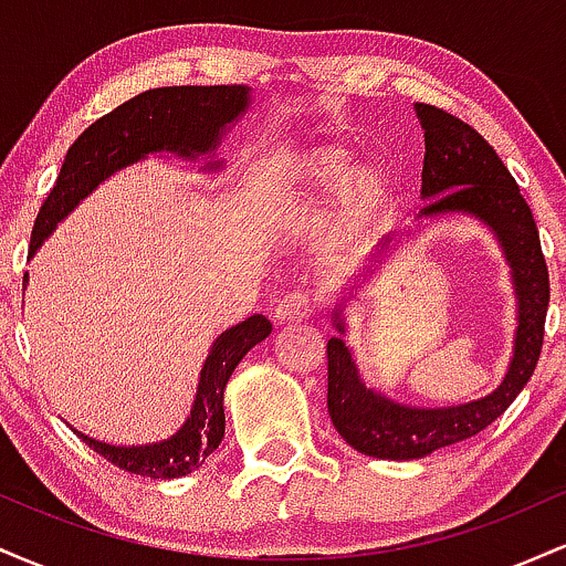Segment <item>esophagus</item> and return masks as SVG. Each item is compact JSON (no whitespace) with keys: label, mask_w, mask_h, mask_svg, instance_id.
<instances>
[{"label":"esophagus","mask_w":566,"mask_h":566,"mask_svg":"<svg viewBox=\"0 0 566 566\" xmlns=\"http://www.w3.org/2000/svg\"><path fill=\"white\" fill-rule=\"evenodd\" d=\"M311 316L308 297L301 292H290V295L279 297L274 305V319L276 324H301Z\"/></svg>","instance_id":"obj_1"}]
</instances>
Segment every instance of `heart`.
<instances>
[{
    "label": "heart",
    "mask_w": 566,
    "mask_h": 566,
    "mask_svg": "<svg viewBox=\"0 0 566 566\" xmlns=\"http://www.w3.org/2000/svg\"><path fill=\"white\" fill-rule=\"evenodd\" d=\"M396 180L382 161H356L337 143L305 148L279 172L265 212L276 229H295L322 220L333 207L329 252L335 261L356 258L391 212Z\"/></svg>",
    "instance_id": "heart-1"
}]
</instances>
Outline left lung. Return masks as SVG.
I'll return each mask as SVG.
<instances>
[{"label":"left lung","mask_w":566,"mask_h":566,"mask_svg":"<svg viewBox=\"0 0 566 566\" xmlns=\"http://www.w3.org/2000/svg\"><path fill=\"white\" fill-rule=\"evenodd\" d=\"M415 116L426 138L420 175L423 210L418 212L415 229L460 214L482 222L496 237L512 271L517 329L510 369L496 391L482 400L450 408H412L367 387L347 346L345 305L400 245V237H386L369 265L335 303L333 327L337 335L327 343V409L335 431L356 452L380 460H420L495 423L535 373L551 297L535 218L495 148L476 129L441 108L415 103ZM415 232L407 229L401 235L413 237Z\"/></svg>","instance_id":"1"}]
</instances>
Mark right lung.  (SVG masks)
<instances>
[{
	"label": "right lung",
	"mask_w": 566,
	"mask_h": 566,
	"mask_svg": "<svg viewBox=\"0 0 566 566\" xmlns=\"http://www.w3.org/2000/svg\"><path fill=\"white\" fill-rule=\"evenodd\" d=\"M252 106V90L247 84H216V87H157L129 97L112 114L93 122L63 159L53 191L39 210L31 231L29 258L36 255L44 239L53 237L63 218L80 207L84 197L95 191L103 180L138 165L148 157H178L205 161L201 172H220L218 146L226 133L237 125ZM29 282V274L23 276ZM271 335V322L263 314L233 324L212 340L201 365L197 396L184 426L172 437L151 444H106V441L76 431L84 444L93 447L108 463L122 471L148 479H180L205 465L218 450L226 433L223 394L229 378L247 350L255 348Z\"/></svg>",
	"instance_id": "right-lung-1"
}]
</instances>
